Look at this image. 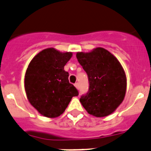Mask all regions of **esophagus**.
Segmentation results:
<instances>
[{"mask_svg": "<svg viewBox=\"0 0 151 151\" xmlns=\"http://www.w3.org/2000/svg\"><path fill=\"white\" fill-rule=\"evenodd\" d=\"M75 87H76V88H77V89H79V85H78V83H76V84H75Z\"/></svg>", "mask_w": 151, "mask_h": 151, "instance_id": "obj_1", "label": "esophagus"}]
</instances>
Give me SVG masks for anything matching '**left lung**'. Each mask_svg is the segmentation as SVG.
I'll return each instance as SVG.
<instances>
[{
	"label": "left lung",
	"instance_id": "1",
	"mask_svg": "<svg viewBox=\"0 0 151 151\" xmlns=\"http://www.w3.org/2000/svg\"><path fill=\"white\" fill-rule=\"evenodd\" d=\"M76 58L88 74L89 90L80 102L90 114L97 117L113 113L121 104L127 91L125 72L115 57L103 48L78 52Z\"/></svg>",
	"mask_w": 151,
	"mask_h": 151
}]
</instances>
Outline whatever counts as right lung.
Wrapping results in <instances>:
<instances>
[{"mask_svg":"<svg viewBox=\"0 0 151 151\" xmlns=\"http://www.w3.org/2000/svg\"><path fill=\"white\" fill-rule=\"evenodd\" d=\"M72 52H60L48 48L39 52L29 63L24 76L28 101L42 115L50 118L60 116L73 96L78 92L69 82L64 66Z\"/></svg>","mask_w":151,"mask_h":151,"instance_id":"1","label":"right lung"}]
</instances>
